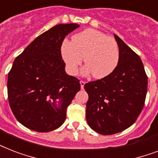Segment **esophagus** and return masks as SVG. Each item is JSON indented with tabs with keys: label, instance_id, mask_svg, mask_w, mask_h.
Masks as SVG:
<instances>
[{
	"label": "esophagus",
	"instance_id": "34e87169",
	"mask_svg": "<svg viewBox=\"0 0 158 158\" xmlns=\"http://www.w3.org/2000/svg\"><path fill=\"white\" fill-rule=\"evenodd\" d=\"M84 84H85V82L83 81V80H81V81H80V86H81V89H84Z\"/></svg>",
	"mask_w": 158,
	"mask_h": 158
}]
</instances>
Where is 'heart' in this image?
<instances>
[{
	"label": "heart",
	"instance_id": "heart-1",
	"mask_svg": "<svg viewBox=\"0 0 158 158\" xmlns=\"http://www.w3.org/2000/svg\"><path fill=\"white\" fill-rule=\"evenodd\" d=\"M61 56L71 74H77L84 57V74L92 73L95 79H102L116 68L120 51L113 38L98 30L86 29L74 35L72 42H63Z\"/></svg>",
	"mask_w": 158,
	"mask_h": 158
}]
</instances>
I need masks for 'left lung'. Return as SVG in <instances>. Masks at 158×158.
<instances>
[{"mask_svg": "<svg viewBox=\"0 0 158 158\" xmlns=\"http://www.w3.org/2000/svg\"><path fill=\"white\" fill-rule=\"evenodd\" d=\"M120 59L108 76L87 83L86 119L90 127L103 135L121 132L134 124L144 106L148 76L140 57L116 34Z\"/></svg>", "mask_w": 158, "mask_h": 158, "instance_id": "obj_1", "label": "left lung"}]
</instances>
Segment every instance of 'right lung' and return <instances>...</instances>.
Instances as JSON below:
<instances>
[{
	"instance_id": "add662e5",
	"label": "right lung",
	"mask_w": 158,
	"mask_h": 158,
	"mask_svg": "<svg viewBox=\"0 0 158 158\" xmlns=\"http://www.w3.org/2000/svg\"><path fill=\"white\" fill-rule=\"evenodd\" d=\"M79 27L60 23L35 38L16 57L8 74L11 110L29 130L49 132L59 128L80 90L77 78L65 73L60 48L65 36Z\"/></svg>"
}]
</instances>
